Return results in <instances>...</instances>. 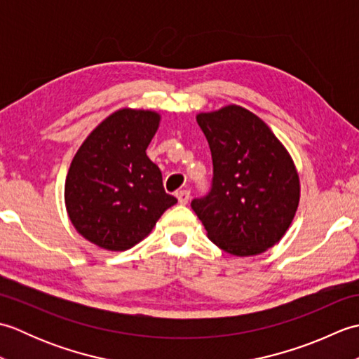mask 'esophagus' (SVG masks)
Listing matches in <instances>:
<instances>
[{"mask_svg": "<svg viewBox=\"0 0 359 359\" xmlns=\"http://www.w3.org/2000/svg\"><path fill=\"white\" fill-rule=\"evenodd\" d=\"M175 196H177V201H179L180 205H187L188 201H189V196H191V193H189L188 189H182V191H179Z\"/></svg>", "mask_w": 359, "mask_h": 359, "instance_id": "34e87169", "label": "esophagus"}]
</instances>
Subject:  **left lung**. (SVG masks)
I'll return each instance as SVG.
<instances>
[{"label": "left lung", "mask_w": 359, "mask_h": 359, "mask_svg": "<svg viewBox=\"0 0 359 359\" xmlns=\"http://www.w3.org/2000/svg\"><path fill=\"white\" fill-rule=\"evenodd\" d=\"M207 137L212 180L191 208L208 238L234 256L271 248L288 230L299 203V175L292 157L264 121L230 104L196 117Z\"/></svg>", "instance_id": "obj_1"}]
</instances>
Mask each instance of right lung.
Segmentation results:
<instances>
[{
	"mask_svg": "<svg viewBox=\"0 0 359 359\" xmlns=\"http://www.w3.org/2000/svg\"><path fill=\"white\" fill-rule=\"evenodd\" d=\"M154 111L120 109L104 118L75 154L65 185L66 210L83 238L123 251L151 233L177 203L147 156L158 128Z\"/></svg>",
	"mask_w": 359,
	"mask_h": 359,
	"instance_id": "1",
	"label": "right lung"
}]
</instances>
